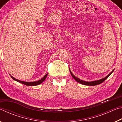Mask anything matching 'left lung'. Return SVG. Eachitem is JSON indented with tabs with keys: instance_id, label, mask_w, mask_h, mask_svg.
<instances>
[{
	"instance_id": "8db88e82",
	"label": "left lung",
	"mask_w": 122,
	"mask_h": 122,
	"mask_svg": "<svg viewBox=\"0 0 122 122\" xmlns=\"http://www.w3.org/2000/svg\"><path fill=\"white\" fill-rule=\"evenodd\" d=\"M114 70H113V71L111 72V73L109 74V75L108 76H107L106 77L103 78H102V79L101 80H97V81H92V82H86V81H83V80H80L79 79V78L75 77V76H74L73 74H72V73L71 72V71H70L69 69V71H70V73H71V76H73V77L75 79L76 81H77V82H78V83H81L82 84H84V85H86V86H96V85H98V84H101L103 82H104L105 80H106L107 78H108L109 76H110L111 74H112V72Z\"/></svg>"
}]
</instances>
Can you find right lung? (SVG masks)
Returning <instances> with one entry per match:
<instances>
[{
    "label": "right lung",
    "mask_w": 122,
    "mask_h": 122,
    "mask_svg": "<svg viewBox=\"0 0 122 122\" xmlns=\"http://www.w3.org/2000/svg\"><path fill=\"white\" fill-rule=\"evenodd\" d=\"M11 76V77L13 78L14 80H15V81H17L18 82H20V83H22L25 84V85H26V86H37V85H39V84H41L42 82H44L45 81V80L46 79L47 76V74L46 75H45L44 77H43L42 78H41V80H39L38 81H35V82H25V81H20V80H18L17 79H15V78L13 77V76Z\"/></svg>",
    "instance_id": "obj_1"
}]
</instances>
